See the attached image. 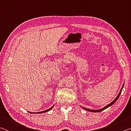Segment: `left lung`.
<instances>
[{
	"label": "left lung",
	"mask_w": 131,
	"mask_h": 131,
	"mask_svg": "<svg viewBox=\"0 0 131 131\" xmlns=\"http://www.w3.org/2000/svg\"><path fill=\"white\" fill-rule=\"evenodd\" d=\"M123 87H124V84H123V87H122V88H121V91H120V92H119V94H118V96H117V97L116 99H114V100L112 102V103H110L109 105H107L106 106H105V107H103V108H101V109H100V110H90V109H88V108H85V107H83L84 108V109H85V110H87V111H90V112H101V111H102V110H105V109H106V108H107V107H109V106H112V105H113V104L116 102L117 101V99H118V97H119V95H120V94H121V91H122V90H123Z\"/></svg>",
	"instance_id": "left-lung-1"
}]
</instances>
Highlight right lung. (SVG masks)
Listing matches in <instances>:
<instances>
[{"instance_id":"add662e5","label":"right lung","mask_w":131,"mask_h":131,"mask_svg":"<svg viewBox=\"0 0 131 131\" xmlns=\"http://www.w3.org/2000/svg\"><path fill=\"white\" fill-rule=\"evenodd\" d=\"M54 107V106H52V107H51L50 108H48V109L46 110H44V111H43V112H38V113H45V112H48V111L50 110L51 108Z\"/></svg>"}]
</instances>
